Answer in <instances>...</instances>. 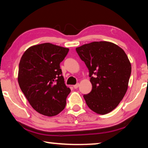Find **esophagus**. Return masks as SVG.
Here are the masks:
<instances>
[{
	"label": "esophagus",
	"mask_w": 148,
	"mask_h": 148,
	"mask_svg": "<svg viewBox=\"0 0 148 148\" xmlns=\"http://www.w3.org/2000/svg\"><path fill=\"white\" fill-rule=\"evenodd\" d=\"M79 86V84H76V85H74V86L73 87H74V89H77V88H78Z\"/></svg>",
	"instance_id": "1"
}]
</instances>
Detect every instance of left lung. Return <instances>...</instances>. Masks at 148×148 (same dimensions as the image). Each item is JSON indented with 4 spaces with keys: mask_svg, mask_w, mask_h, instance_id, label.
<instances>
[{
    "mask_svg": "<svg viewBox=\"0 0 148 148\" xmlns=\"http://www.w3.org/2000/svg\"><path fill=\"white\" fill-rule=\"evenodd\" d=\"M89 70L92 90L84 97L87 106L99 114H106L118 106L126 93L131 64L125 52L114 43L93 42L76 47Z\"/></svg>",
    "mask_w": 148,
    "mask_h": 148,
    "instance_id": "obj_1",
    "label": "left lung"
}]
</instances>
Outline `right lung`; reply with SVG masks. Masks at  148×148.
<instances>
[{"mask_svg":"<svg viewBox=\"0 0 148 148\" xmlns=\"http://www.w3.org/2000/svg\"><path fill=\"white\" fill-rule=\"evenodd\" d=\"M69 48L44 43L30 47L19 64L18 83L33 108L44 116H56L64 110L71 89L64 84L60 63Z\"/></svg>","mask_w":148,"mask_h":148,"instance_id":"add662e5","label":"right lung"}]
</instances>
